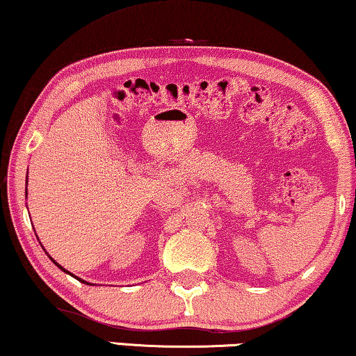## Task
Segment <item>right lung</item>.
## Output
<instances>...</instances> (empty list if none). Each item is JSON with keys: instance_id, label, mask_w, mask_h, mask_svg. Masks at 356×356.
Wrapping results in <instances>:
<instances>
[{"instance_id": "1", "label": "right lung", "mask_w": 356, "mask_h": 356, "mask_svg": "<svg viewBox=\"0 0 356 356\" xmlns=\"http://www.w3.org/2000/svg\"><path fill=\"white\" fill-rule=\"evenodd\" d=\"M40 245H41V243H40ZM41 248H42V245H41ZM44 252H46V249H44ZM46 254H47V252H46ZM47 257H49V259H51V261H52V262H54V264L57 265V267H59V268L62 270V272H65V273H68V275H72V277H75V275H73V273H70V272H68V270H65V268H63V267H62V265H59V264H57V262L54 261V259H52V257L49 256V254H47ZM75 278H76L78 281H81V283H84V284H91V283H88V281H84V280H81V278H78V277H75Z\"/></svg>"}]
</instances>
